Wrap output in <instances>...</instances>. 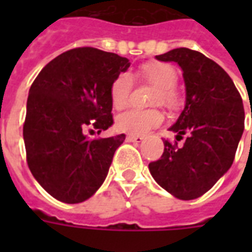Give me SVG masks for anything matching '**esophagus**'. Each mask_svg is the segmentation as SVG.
<instances>
[{"mask_svg": "<svg viewBox=\"0 0 252 252\" xmlns=\"http://www.w3.org/2000/svg\"><path fill=\"white\" fill-rule=\"evenodd\" d=\"M142 140H144V137L142 136H132V134H128L126 136V141L128 142H141Z\"/></svg>", "mask_w": 252, "mask_h": 252, "instance_id": "34e87169", "label": "esophagus"}]
</instances>
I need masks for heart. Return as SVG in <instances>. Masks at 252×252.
<instances>
[{"mask_svg":"<svg viewBox=\"0 0 252 252\" xmlns=\"http://www.w3.org/2000/svg\"><path fill=\"white\" fill-rule=\"evenodd\" d=\"M141 76L150 84L157 87V94L154 103H161L163 106L174 107L178 102L175 86L178 84V72L170 64L152 63L142 65L140 69ZM133 86V78L130 73H120L114 80L110 89L112 106L116 110H122L126 106L129 94ZM163 114L159 110H128L116 118V128L123 133L132 136H144L148 132L157 128L163 123Z\"/></svg>","mask_w":252,"mask_h":252,"instance_id":"b5f03b06","label":"heart"}]
</instances>
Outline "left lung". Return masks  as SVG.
<instances>
[{"label":"left lung","mask_w":252,"mask_h":252,"mask_svg":"<svg viewBox=\"0 0 252 252\" xmlns=\"http://www.w3.org/2000/svg\"><path fill=\"white\" fill-rule=\"evenodd\" d=\"M156 59L183 70L186 106L170 130L185 141L178 147L165 140L163 154L150 162L149 171L172 196L197 199L233 165L245 129L242 98L229 74L203 53L176 48Z\"/></svg>","instance_id":"1"}]
</instances>
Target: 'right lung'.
<instances>
[{
  "mask_svg": "<svg viewBox=\"0 0 252 252\" xmlns=\"http://www.w3.org/2000/svg\"><path fill=\"white\" fill-rule=\"evenodd\" d=\"M129 65L116 53L74 48L45 65L30 87L23 126L27 165L55 199L82 203L106 179L126 134L91 140L85 130L91 126L100 133L114 124L111 85Z\"/></svg>",
  "mask_w": 252,
  "mask_h": 252,
  "instance_id": "add662e5",
  "label": "right lung"
}]
</instances>
